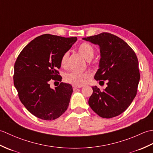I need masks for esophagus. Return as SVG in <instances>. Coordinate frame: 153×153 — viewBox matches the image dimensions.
Returning a JSON list of instances; mask_svg holds the SVG:
<instances>
[{
	"instance_id": "1",
	"label": "esophagus",
	"mask_w": 153,
	"mask_h": 153,
	"mask_svg": "<svg viewBox=\"0 0 153 153\" xmlns=\"http://www.w3.org/2000/svg\"><path fill=\"white\" fill-rule=\"evenodd\" d=\"M79 88H81V87H77V86H73V90H74V91L76 90L77 89H79Z\"/></svg>"
}]
</instances>
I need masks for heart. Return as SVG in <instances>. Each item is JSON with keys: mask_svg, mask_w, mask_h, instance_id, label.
<instances>
[{"mask_svg": "<svg viewBox=\"0 0 153 153\" xmlns=\"http://www.w3.org/2000/svg\"><path fill=\"white\" fill-rule=\"evenodd\" d=\"M79 53L85 58L87 60H91L94 57L95 53V50L91 45L84 42L82 43L77 48ZM69 56V53L68 52L62 55L60 58V65L62 67H66L67 62ZM90 77V74L87 71L85 72H79V71H71L66 74L64 76V80L68 83H70L74 86H82L85 84L87 79Z\"/></svg>", "mask_w": 153, "mask_h": 153, "instance_id": "obj_1", "label": "heart"}]
</instances>
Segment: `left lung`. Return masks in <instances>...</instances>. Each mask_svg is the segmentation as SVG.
I'll use <instances>...</instances> for the list:
<instances>
[{"mask_svg": "<svg viewBox=\"0 0 153 153\" xmlns=\"http://www.w3.org/2000/svg\"><path fill=\"white\" fill-rule=\"evenodd\" d=\"M99 45L101 58L95 79L107 82L106 89L93 87L89 105L94 112L105 118L121 114L137 95L140 73L134 50L121 38L109 33L83 38Z\"/></svg>", "mask_w": 153, "mask_h": 153, "instance_id": "1", "label": "left lung"}]
</instances>
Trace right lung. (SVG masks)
Returning a JSON list of instances; mask_svg holds the SVG:
<instances>
[{
	"label": "right lung",
	"mask_w": 153,
	"mask_h": 153,
	"mask_svg": "<svg viewBox=\"0 0 153 153\" xmlns=\"http://www.w3.org/2000/svg\"><path fill=\"white\" fill-rule=\"evenodd\" d=\"M76 41V37L42 35L23 48L16 60L13 78L19 99L39 118L55 120L68 108L72 87L62 82L53 90L50 82L62 81L58 71L61 56Z\"/></svg>",
	"instance_id": "obj_1"
}]
</instances>
